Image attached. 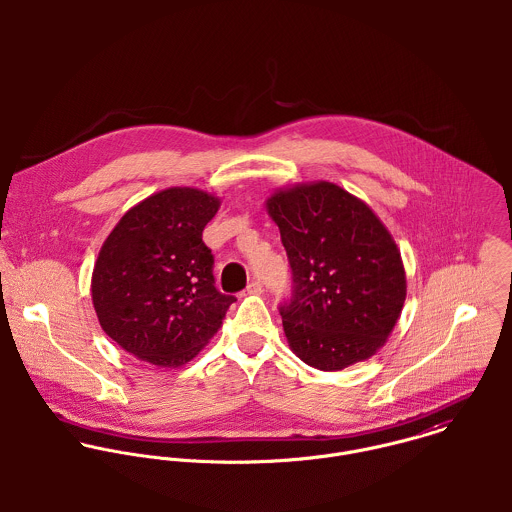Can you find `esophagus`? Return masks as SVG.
I'll list each match as a JSON object with an SVG mask.
<instances>
[{"instance_id": "34e87169", "label": "esophagus", "mask_w": 512, "mask_h": 512, "mask_svg": "<svg viewBox=\"0 0 512 512\" xmlns=\"http://www.w3.org/2000/svg\"><path fill=\"white\" fill-rule=\"evenodd\" d=\"M264 292V288H262V284L258 282V280H252L250 284H248V288H246V293H252V295H258V293Z\"/></svg>"}]
</instances>
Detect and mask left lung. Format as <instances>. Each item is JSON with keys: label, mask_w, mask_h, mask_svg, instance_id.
I'll use <instances>...</instances> for the list:
<instances>
[{"label": "left lung", "mask_w": 512, "mask_h": 512, "mask_svg": "<svg viewBox=\"0 0 512 512\" xmlns=\"http://www.w3.org/2000/svg\"><path fill=\"white\" fill-rule=\"evenodd\" d=\"M266 211L292 266V299L280 315L293 353L319 370L376 355L406 299L402 256L382 220L329 181L278 189Z\"/></svg>", "instance_id": "8db88e82"}]
</instances>
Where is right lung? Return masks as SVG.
<instances>
[{"mask_svg":"<svg viewBox=\"0 0 512 512\" xmlns=\"http://www.w3.org/2000/svg\"><path fill=\"white\" fill-rule=\"evenodd\" d=\"M219 207L213 193L169 187L132 207L104 240L92 305L104 333L136 359L187 365L236 301L215 288V260L203 242Z\"/></svg>","mask_w":512,"mask_h":512,"instance_id":"right-lung-1","label":"right lung"}]
</instances>
